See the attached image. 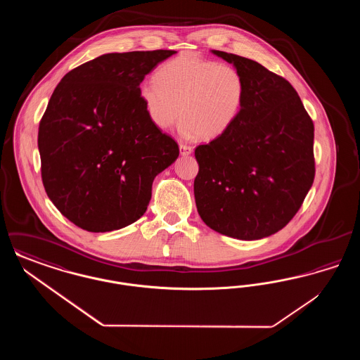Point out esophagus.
<instances>
[{
	"label": "esophagus",
	"instance_id": "1",
	"mask_svg": "<svg viewBox=\"0 0 360 360\" xmlns=\"http://www.w3.org/2000/svg\"><path fill=\"white\" fill-rule=\"evenodd\" d=\"M179 151H181L182 156H188L193 153V148L190 146H186V144H179Z\"/></svg>",
	"mask_w": 360,
	"mask_h": 360
}]
</instances>
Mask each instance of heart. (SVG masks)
<instances>
[{"label": "heart", "instance_id": "obj_1", "mask_svg": "<svg viewBox=\"0 0 360 360\" xmlns=\"http://www.w3.org/2000/svg\"><path fill=\"white\" fill-rule=\"evenodd\" d=\"M139 96L148 119L159 129L182 119L186 136L212 140L238 120L245 84L239 70L195 55H179L165 62L156 81H143Z\"/></svg>", "mask_w": 360, "mask_h": 360}]
</instances>
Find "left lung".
<instances>
[{"label":"left lung","mask_w":360,"mask_h":360,"mask_svg":"<svg viewBox=\"0 0 360 360\" xmlns=\"http://www.w3.org/2000/svg\"><path fill=\"white\" fill-rule=\"evenodd\" d=\"M212 53L239 70L245 96L233 125L195 148V205L213 231L263 239L290 221L311 188L313 121L285 78L248 58Z\"/></svg>","instance_id":"8db88e82"}]
</instances>
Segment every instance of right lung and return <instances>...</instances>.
Instances as JSON below:
<instances>
[{
	"instance_id": "obj_1",
	"label": "right lung",
	"mask_w": 360,
	"mask_h": 360,
	"mask_svg": "<svg viewBox=\"0 0 360 360\" xmlns=\"http://www.w3.org/2000/svg\"><path fill=\"white\" fill-rule=\"evenodd\" d=\"M176 51L112 52L68 72L39 125L41 179L52 204L89 232L135 223L178 144L139 96L144 77Z\"/></svg>"
}]
</instances>
